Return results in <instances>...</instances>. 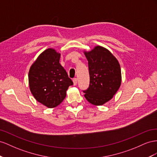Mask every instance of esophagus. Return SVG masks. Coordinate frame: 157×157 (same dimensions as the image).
<instances>
[{
	"instance_id": "34e87169",
	"label": "esophagus",
	"mask_w": 157,
	"mask_h": 157,
	"mask_svg": "<svg viewBox=\"0 0 157 157\" xmlns=\"http://www.w3.org/2000/svg\"><path fill=\"white\" fill-rule=\"evenodd\" d=\"M73 82H74V86H76L78 83V79L77 78H74L73 79Z\"/></svg>"
}]
</instances>
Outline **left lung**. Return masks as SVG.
Returning <instances> with one entry per match:
<instances>
[{
  "label": "left lung",
  "mask_w": 157,
  "mask_h": 157,
  "mask_svg": "<svg viewBox=\"0 0 157 157\" xmlns=\"http://www.w3.org/2000/svg\"><path fill=\"white\" fill-rule=\"evenodd\" d=\"M88 61L89 85L83 90L92 105L99 106L110 100L121 84V70L118 60L106 48L97 46L85 52Z\"/></svg>",
  "instance_id": "obj_1"
}]
</instances>
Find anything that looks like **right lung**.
Listing matches in <instances>:
<instances>
[{"mask_svg": "<svg viewBox=\"0 0 157 157\" xmlns=\"http://www.w3.org/2000/svg\"><path fill=\"white\" fill-rule=\"evenodd\" d=\"M60 54L55 49L43 51L31 66L29 84L31 93L38 102L54 108L63 101L69 86L74 84L60 64Z\"/></svg>", "mask_w": 157, "mask_h": 157, "instance_id": "1", "label": "right lung"}]
</instances>
